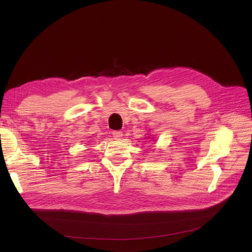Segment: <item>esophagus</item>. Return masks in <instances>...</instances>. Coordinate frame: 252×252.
<instances>
[{
	"mask_svg": "<svg viewBox=\"0 0 252 252\" xmlns=\"http://www.w3.org/2000/svg\"><path fill=\"white\" fill-rule=\"evenodd\" d=\"M112 135H113V138H114V139L119 140V139H121V138L123 137V131H122V130H114L113 133H112Z\"/></svg>",
	"mask_w": 252,
	"mask_h": 252,
	"instance_id": "obj_1",
	"label": "esophagus"
}]
</instances>
